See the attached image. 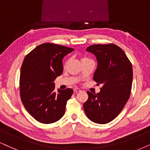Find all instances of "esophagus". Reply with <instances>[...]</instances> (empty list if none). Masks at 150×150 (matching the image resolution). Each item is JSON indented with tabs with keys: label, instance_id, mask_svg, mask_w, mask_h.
<instances>
[{
	"label": "esophagus",
	"instance_id": "obj_1",
	"mask_svg": "<svg viewBox=\"0 0 150 150\" xmlns=\"http://www.w3.org/2000/svg\"><path fill=\"white\" fill-rule=\"evenodd\" d=\"M73 91H74V92L75 93H78V92H79V91H81V89H79V88H75L73 89Z\"/></svg>",
	"mask_w": 150,
	"mask_h": 150
}]
</instances>
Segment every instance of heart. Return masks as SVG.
I'll list each match as a JSON object with an SVG mask.
<instances>
[{"instance_id": "1", "label": "heart", "mask_w": 150, "mask_h": 150, "mask_svg": "<svg viewBox=\"0 0 150 150\" xmlns=\"http://www.w3.org/2000/svg\"><path fill=\"white\" fill-rule=\"evenodd\" d=\"M87 58H86V57H83V58H81V61H82V60H84V59H86Z\"/></svg>"}]
</instances>
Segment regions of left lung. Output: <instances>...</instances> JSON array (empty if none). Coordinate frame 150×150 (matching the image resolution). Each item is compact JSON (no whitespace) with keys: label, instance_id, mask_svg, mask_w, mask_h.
Returning <instances> with one entry per match:
<instances>
[{"label":"left lung","instance_id":"1","mask_svg":"<svg viewBox=\"0 0 150 150\" xmlns=\"http://www.w3.org/2000/svg\"><path fill=\"white\" fill-rule=\"evenodd\" d=\"M86 51L96 57L93 79L102 86L97 94L87 91L88 98L83 107L89 120L107 124L118 115L129 98L132 66L124 51L113 43L92 45Z\"/></svg>","mask_w":150,"mask_h":150}]
</instances>
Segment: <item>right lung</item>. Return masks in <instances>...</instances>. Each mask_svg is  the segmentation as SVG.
<instances>
[{"mask_svg": "<svg viewBox=\"0 0 150 150\" xmlns=\"http://www.w3.org/2000/svg\"><path fill=\"white\" fill-rule=\"evenodd\" d=\"M74 49L45 43L25 57L21 69L20 94L25 109L38 122L50 124L64 115L73 89L54 91V81L63 73L62 59Z\"/></svg>", "mask_w": 150, "mask_h": 150, "instance_id": "1", "label": "right lung"}]
</instances>
